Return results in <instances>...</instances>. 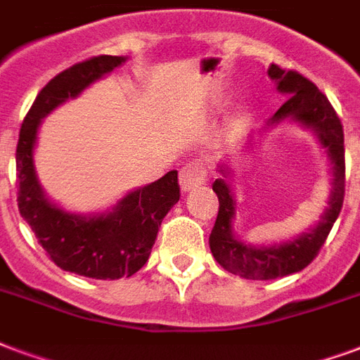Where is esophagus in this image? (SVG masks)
<instances>
[{"label":"esophagus","mask_w":360,"mask_h":360,"mask_svg":"<svg viewBox=\"0 0 360 360\" xmlns=\"http://www.w3.org/2000/svg\"><path fill=\"white\" fill-rule=\"evenodd\" d=\"M205 176H207V172L202 169L201 165L197 163H188L180 170V190L182 193H190L195 188H199L202 182H205Z\"/></svg>","instance_id":"1"}]
</instances>
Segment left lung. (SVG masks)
Instances as JSON below:
<instances>
[{
    "instance_id": "obj_1",
    "label": "left lung",
    "mask_w": 360,
    "mask_h": 360,
    "mask_svg": "<svg viewBox=\"0 0 360 360\" xmlns=\"http://www.w3.org/2000/svg\"><path fill=\"white\" fill-rule=\"evenodd\" d=\"M267 75L275 83L277 93L285 94L286 102L275 112L271 121L262 129L260 134L283 123H296L305 131L313 132L330 165L332 188L326 207L315 226L285 241L271 243V245H250L243 241L241 235L235 233L233 229L237 210L241 209L235 193V176H237L235 165H241L237 159L245 158V153L252 148L254 134H248L245 144L239 148V151H235L237 159L228 155L216 165L218 178L212 184V190L218 195L220 209L209 237L210 252L224 269L239 275L243 279L252 281L279 279L309 266L340 216L345 191L344 129L328 98L298 72H290V70L286 72L277 64H269Z\"/></svg>"
}]
</instances>
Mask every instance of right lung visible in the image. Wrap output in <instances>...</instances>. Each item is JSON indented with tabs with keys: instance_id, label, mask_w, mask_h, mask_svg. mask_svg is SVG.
I'll list each match as a JSON object with an SVG mask.
<instances>
[{
	"instance_id": "obj_1",
	"label": "right lung",
	"mask_w": 360,
	"mask_h": 360,
	"mask_svg": "<svg viewBox=\"0 0 360 360\" xmlns=\"http://www.w3.org/2000/svg\"><path fill=\"white\" fill-rule=\"evenodd\" d=\"M129 56H94L49 81L24 119L16 146L18 210L51 260L64 271L113 281L131 277L150 258L161 221L180 199L178 172L127 191L115 205L81 214L51 201L36 170L37 132L43 119L94 81L112 74Z\"/></svg>"
}]
</instances>
